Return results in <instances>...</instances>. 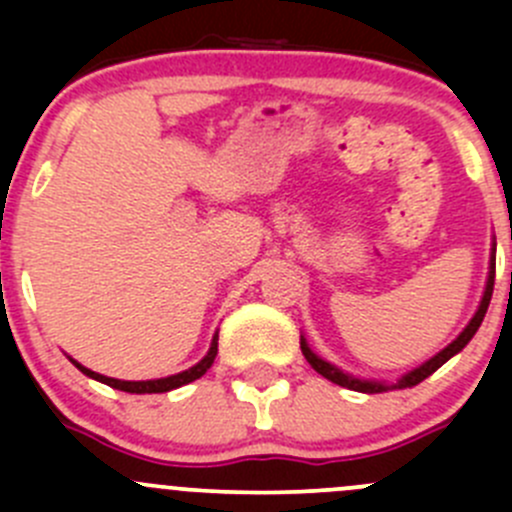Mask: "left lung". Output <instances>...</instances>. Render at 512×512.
I'll return each mask as SVG.
<instances>
[{
    "mask_svg": "<svg viewBox=\"0 0 512 512\" xmlns=\"http://www.w3.org/2000/svg\"><path fill=\"white\" fill-rule=\"evenodd\" d=\"M493 282H495V242L493 247H490V262H488V280H485V289H483V297H480V304L476 309V314H473L471 322L466 324V329H463L461 334H458L456 339H453L448 347H443L441 352L433 354L431 359L423 361L421 366H416V369H411L409 374L401 376L399 381H394V384H386V381H376V379H359V376H352L347 374V371H342L339 366L329 364L327 359H322L319 354L312 352V347L307 344V339H299V344H302V354L304 359L312 364V369L317 371V374H322L324 379H329L332 384H339L344 386V389H352V391H361V394H381V391H391V389H411V386L421 384L423 379H428V376L433 374L436 369H441L443 364H446L451 356H456L458 352H463V347H466L468 342L473 339V334L478 332L480 322H483L485 312H488V304H490V297H493Z\"/></svg>",
    "mask_w": 512,
    "mask_h": 512,
    "instance_id": "1",
    "label": "left lung"
}]
</instances>
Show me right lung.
I'll use <instances>...</instances> for the list:
<instances>
[{
	"mask_svg": "<svg viewBox=\"0 0 512 512\" xmlns=\"http://www.w3.org/2000/svg\"><path fill=\"white\" fill-rule=\"evenodd\" d=\"M215 356H218V332H215L213 342H210V349L208 354L203 356V359L198 361L195 366H190V369L180 371V374H173V376H165V379H148V381H121V379H111V376H103V374H96V371L86 369L84 364H79L76 359H71V364L76 366V369L81 371V374H86L89 379H96L101 381V384L111 386V389H118V391H126V394H163V391H173L178 389V386H185L190 384V381L200 379V376L205 374V371L213 366Z\"/></svg>",
	"mask_w": 512,
	"mask_h": 512,
	"instance_id": "add662e5",
	"label": "right lung"
}]
</instances>
